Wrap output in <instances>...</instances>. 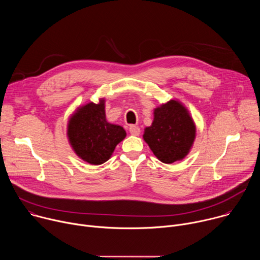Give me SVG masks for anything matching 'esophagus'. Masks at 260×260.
I'll return each mask as SVG.
<instances>
[{
    "label": "esophagus",
    "instance_id": "obj_1",
    "mask_svg": "<svg viewBox=\"0 0 260 260\" xmlns=\"http://www.w3.org/2000/svg\"><path fill=\"white\" fill-rule=\"evenodd\" d=\"M129 133L133 135V136H139L141 131H140V127L137 126V125H131L129 126Z\"/></svg>",
    "mask_w": 260,
    "mask_h": 260
}]
</instances>
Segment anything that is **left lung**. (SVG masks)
<instances>
[{
    "instance_id": "1",
    "label": "left lung",
    "mask_w": 260,
    "mask_h": 260,
    "mask_svg": "<svg viewBox=\"0 0 260 260\" xmlns=\"http://www.w3.org/2000/svg\"><path fill=\"white\" fill-rule=\"evenodd\" d=\"M143 138L161 162L173 164L188 154L196 138V125L187 109L171 100L154 110L153 122L145 128Z\"/></svg>"
}]
</instances>
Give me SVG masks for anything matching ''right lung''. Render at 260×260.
I'll list each match as a JSON object with an SVG mask.
<instances>
[{"label":"right lung","mask_w":260,"mask_h":260,"mask_svg":"<svg viewBox=\"0 0 260 260\" xmlns=\"http://www.w3.org/2000/svg\"><path fill=\"white\" fill-rule=\"evenodd\" d=\"M126 136L122 126L106 120L105 100L78 108L68 123V138L75 153L90 165H102Z\"/></svg>","instance_id":"add662e5"}]
</instances>
